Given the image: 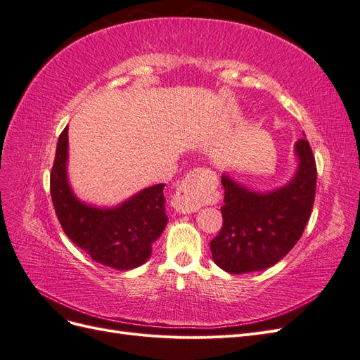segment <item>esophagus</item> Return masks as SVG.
I'll return each mask as SVG.
<instances>
[{"label": "esophagus", "mask_w": 360, "mask_h": 360, "mask_svg": "<svg viewBox=\"0 0 360 360\" xmlns=\"http://www.w3.org/2000/svg\"><path fill=\"white\" fill-rule=\"evenodd\" d=\"M200 179H201V171H192L186 177H184L180 183L179 189L174 193L171 200L172 209L181 213V214H189L200 210V207L204 201V193L200 188Z\"/></svg>", "instance_id": "34e87169"}]
</instances>
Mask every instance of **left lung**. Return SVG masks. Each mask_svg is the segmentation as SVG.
I'll return each instance as SVG.
<instances>
[{"label": "left lung", "instance_id": "left-lung-1", "mask_svg": "<svg viewBox=\"0 0 360 360\" xmlns=\"http://www.w3.org/2000/svg\"><path fill=\"white\" fill-rule=\"evenodd\" d=\"M297 168L284 186L258 192L222 174L224 225L210 242L214 263L231 275L266 270L299 242L311 216L317 168L308 141L294 144Z\"/></svg>", "mask_w": 360, "mask_h": 360}]
</instances>
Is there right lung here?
<instances>
[{"mask_svg": "<svg viewBox=\"0 0 360 360\" xmlns=\"http://www.w3.org/2000/svg\"><path fill=\"white\" fill-rule=\"evenodd\" d=\"M68 163L69 127L58 138L51 172V197L66 236L93 261L106 267L132 270L144 264L168 222L165 184L146 188L112 207L94 205L76 197Z\"/></svg>", "mask_w": 360, "mask_h": 360, "instance_id": "right-lung-1", "label": "right lung"}]
</instances>
